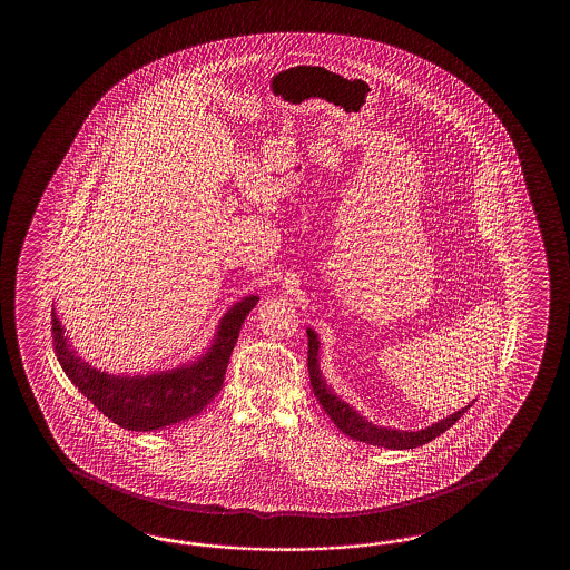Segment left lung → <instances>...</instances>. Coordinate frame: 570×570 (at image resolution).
<instances>
[{
	"label": "left lung",
	"mask_w": 570,
	"mask_h": 570,
	"mask_svg": "<svg viewBox=\"0 0 570 570\" xmlns=\"http://www.w3.org/2000/svg\"><path fill=\"white\" fill-rule=\"evenodd\" d=\"M307 371H309V383L315 397L320 401V405L324 407V412L330 415V420L338 425L340 432L351 436L352 440L366 442L373 446H383V449L407 450L417 449L422 444H428L430 440L444 434L450 425L456 424L461 420V415L473 405L462 407L461 412H454L449 417L440 420L438 424H432L425 430L417 432H403V430H391V428H381V425L371 424L368 420H364L361 413L352 410L346 401L340 400L338 395L327 387L326 379L322 376L320 363H317V351H320V340L312 327H307Z\"/></svg>",
	"instance_id": "8db88e82"
}]
</instances>
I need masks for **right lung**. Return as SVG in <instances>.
Returning <instances> with one entry per match:
<instances>
[{
  "label": "right lung",
  "instance_id": "right-lung-1",
  "mask_svg": "<svg viewBox=\"0 0 570 570\" xmlns=\"http://www.w3.org/2000/svg\"><path fill=\"white\" fill-rule=\"evenodd\" d=\"M256 302V295H248L232 305L222 317L206 354L173 371L146 376L108 375L97 371L67 344L65 330L52 309L55 354L75 387L114 424L132 432H153L194 417L218 395L240 327Z\"/></svg>",
  "mask_w": 570,
  "mask_h": 570
}]
</instances>
